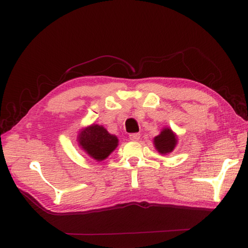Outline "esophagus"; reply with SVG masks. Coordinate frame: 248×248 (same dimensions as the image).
<instances>
[{
    "instance_id": "esophagus-1",
    "label": "esophagus",
    "mask_w": 248,
    "mask_h": 248,
    "mask_svg": "<svg viewBox=\"0 0 248 248\" xmlns=\"http://www.w3.org/2000/svg\"><path fill=\"white\" fill-rule=\"evenodd\" d=\"M129 139L133 141H137L140 139V134L139 133H135V134H130L129 135Z\"/></svg>"
}]
</instances>
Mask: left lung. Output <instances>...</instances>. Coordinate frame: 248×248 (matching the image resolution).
Segmentation results:
<instances>
[{
    "mask_svg": "<svg viewBox=\"0 0 248 248\" xmlns=\"http://www.w3.org/2000/svg\"><path fill=\"white\" fill-rule=\"evenodd\" d=\"M154 144L159 153H170L176 144L175 136L169 128H166L161 131L160 135H158L157 137H155Z\"/></svg>",
    "mask_w": 248,
    "mask_h": 248,
    "instance_id": "1",
    "label": "left lung"
}]
</instances>
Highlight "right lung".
Segmentation results:
<instances>
[{
  "mask_svg": "<svg viewBox=\"0 0 248 248\" xmlns=\"http://www.w3.org/2000/svg\"><path fill=\"white\" fill-rule=\"evenodd\" d=\"M79 143L91 157L96 160H103L117 148L118 138L110 135L103 126L94 124L81 131Z\"/></svg>",
  "mask_w": 248,
  "mask_h": 248,
  "instance_id": "right-lung-1",
  "label": "right lung"
}]
</instances>
